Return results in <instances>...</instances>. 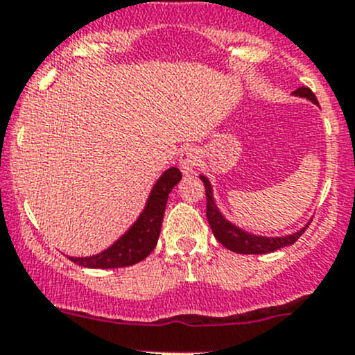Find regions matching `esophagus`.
<instances>
[{"instance_id":"34e87169","label":"esophagus","mask_w":355,"mask_h":355,"mask_svg":"<svg viewBox=\"0 0 355 355\" xmlns=\"http://www.w3.org/2000/svg\"><path fill=\"white\" fill-rule=\"evenodd\" d=\"M198 164H199V153L198 149L194 148L185 149V151L180 155V159H178V166H180L182 173L184 175H191Z\"/></svg>"}]
</instances>
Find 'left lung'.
I'll return each mask as SVG.
<instances>
[{"mask_svg":"<svg viewBox=\"0 0 355 355\" xmlns=\"http://www.w3.org/2000/svg\"><path fill=\"white\" fill-rule=\"evenodd\" d=\"M293 96H299V98H306L309 101L316 103L318 99L314 96V92L309 87H299L297 91H293ZM200 180H202L204 189H206V216L209 221V227L213 230V235L216 237V241L221 245L227 247L228 250L237 254H268L275 252V250L282 249L285 245L295 244L297 239L306 232V228L309 227V223L304 228H300L299 232L292 235H285V237H259V235L249 234V232L242 230V228L235 227L234 223L227 220L223 214L218 209L216 202L213 198V189H211L209 180H207L204 175H200Z\"/></svg>","mask_w":355,"mask_h":355,"instance_id":"8db88e82","label":"left lung"}]
</instances>
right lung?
Masks as SVG:
<instances>
[{"label": "right lung", "mask_w": 355, "mask_h": 355, "mask_svg": "<svg viewBox=\"0 0 355 355\" xmlns=\"http://www.w3.org/2000/svg\"><path fill=\"white\" fill-rule=\"evenodd\" d=\"M180 178L182 173L178 168H168L157 178L141 216L113 245L96 256L70 257V259L78 266L98 268V270L132 266V264L146 259L157 244L168 196H170L171 189L180 182Z\"/></svg>", "instance_id": "obj_1"}]
</instances>
